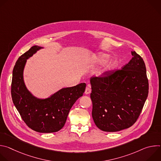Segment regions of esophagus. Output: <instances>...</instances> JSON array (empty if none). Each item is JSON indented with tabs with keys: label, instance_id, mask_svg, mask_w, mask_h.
<instances>
[{
	"label": "esophagus",
	"instance_id": "obj_1",
	"mask_svg": "<svg viewBox=\"0 0 161 161\" xmlns=\"http://www.w3.org/2000/svg\"><path fill=\"white\" fill-rule=\"evenodd\" d=\"M91 92V88L90 85H87V86L85 88V94H89Z\"/></svg>",
	"mask_w": 161,
	"mask_h": 161
}]
</instances>
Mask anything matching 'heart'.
<instances>
[{"instance_id":"b5f03b06","label":"heart","mask_w":161,"mask_h":161,"mask_svg":"<svg viewBox=\"0 0 161 161\" xmlns=\"http://www.w3.org/2000/svg\"><path fill=\"white\" fill-rule=\"evenodd\" d=\"M108 58V55H107L106 54H104V53H100L97 56L96 61L97 62H104L106 61ZM115 65H116V62L113 61V60L107 62L106 63L104 68L99 72V75H103L104 74H106V73H108L109 71L112 70L113 69L114 67H115Z\"/></svg>"}]
</instances>
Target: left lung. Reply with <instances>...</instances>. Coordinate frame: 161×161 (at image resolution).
<instances>
[{
	"label": "left lung",
	"instance_id": "left-lung-1",
	"mask_svg": "<svg viewBox=\"0 0 161 161\" xmlns=\"http://www.w3.org/2000/svg\"><path fill=\"white\" fill-rule=\"evenodd\" d=\"M121 70L92 77L93 120L105 132L131 127L138 119L148 94V80L143 58L133 51Z\"/></svg>",
	"mask_w": 161,
	"mask_h": 161
}]
</instances>
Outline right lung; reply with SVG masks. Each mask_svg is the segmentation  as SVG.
<instances>
[{"label":"right lung","instance_id":"right-lung-1","mask_svg":"<svg viewBox=\"0 0 161 161\" xmlns=\"http://www.w3.org/2000/svg\"><path fill=\"white\" fill-rule=\"evenodd\" d=\"M42 48L34 46L17 60L13 71L11 96L21 119L31 129L39 132L51 133L64 126L69 112L83 96L86 84L62 88L46 99L35 97L25 84L24 71L27 60Z\"/></svg>","mask_w":161,"mask_h":161}]
</instances>
